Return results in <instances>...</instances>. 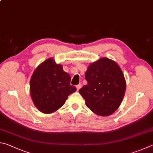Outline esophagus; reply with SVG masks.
<instances>
[{
  "label": "esophagus",
  "instance_id": "34e87169",
  "mask_svg": "<svg viewBox=\"0 0 153 153\" xmlns=\"http://www.w3.org/2000/svg\"><path fill=\"white\" fill-rule=\"evenodd\" d=\"M81 88H82V84H79L78 85H76V88H77V90H79Z\"/></svg>",
  "mask_w": 153,
  "mask_h": 153
}]
</instances>
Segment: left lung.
<instances>
[{
    "label": "left lung",
    "instance_id": "8db88e82",
    "mask_svg": "<svg viewBox=\"0 0 153 153\" xmlns=\"http://www.w3.org/2000/svg\"><path fill=\"white\" fill-rule=\"evenodd\" d=\"M88 84L79 90L85 105L97 115L110 116L121 104L126 91V80L114 61L102 57L90 63L85 74Z\"/></svg>",
    "mask_w": 153,
    "mask_h": 153
}]
</instances>
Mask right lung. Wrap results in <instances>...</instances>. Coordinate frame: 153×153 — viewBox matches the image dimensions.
Wrapping results in <instances>:
<instances>
[{"instance_id":"add662e5","label":"right lung","mask_w":153,"mask_h":153,"mask_svg":"<svg viewBox=\"0 0 153 153\" xmlns=\"http://www.w3.org/2000/svg\"><path fill=\"white\" fill-rule=\"evenodd\" d=\"M63 66L50 57L39 65L30 79V94L37 110L51 114L62 106L68 97L76 91Z\"/></svg>"}]
</instances>
